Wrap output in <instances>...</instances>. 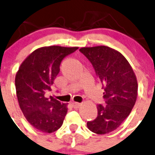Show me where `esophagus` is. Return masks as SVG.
<instances>
[{"label":"esophagus","mask_w":155,"mask_h":155,"mask_svg":"<svg viewBox=\"0 0 155 155\" xmlns=\"http://www.w3.org/2000/svg\"><path fill=\"white\" fill-rule=\"evenodd\" d=\"M72 105L73 107H74V108H78V107H80L81 105V103H79V102H73L72 103Z\"/></svg>","instance_id":"34e87169"}]
</instances>
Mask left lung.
Masks as SVG:
<instances>
[{
	"label": "left lung",
	"mask_w": 155,
	"mask_h": 155,
	"mask_svg": "<svg viewBox=\"0 0 155 155\" xmlns=\"http://www.w3.org/2000/svg\"><path fill=\"white\" fill-rule=\"evenodd\" d=\"M79 51L91 61L104 89L106 105H97V118L87 122L92 132L105 134L116 130L131 113L137 100L136 75L125 56L107 46L82 48Z\"/></svg>",
	"instance_id": "8db88e82"
}]
</instances>
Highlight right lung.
I'll return each instance as SVG.
<instances>
[{
	"instance_id": "add662e5",
	"label": "right lung",
	"mask_w": 155,
	"mask_h": 155,
	"mask_svg": "<svg viewBox=\"0 0 155 155\" xmlns=\"http://www.w3.org/2000/svg\"><path fill=\"white\" fill-rule=\"evenodd\" d=\"M78 47H43L31 53L20 65L15 75L16 95L21 110L30 125L37 130L53 133L63 124L68 103L45 96L51 91L65 56Z\"/></svg>"
}]
</instances>
